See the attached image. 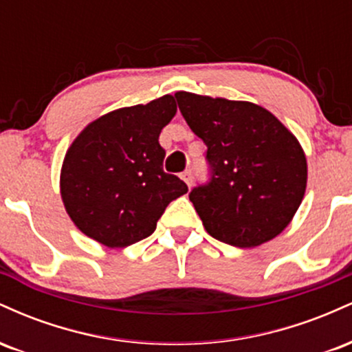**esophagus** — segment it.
<instances>
[{
  "label": "esophagus",
  "instance_id": "obj_1",
  "mask_svg": "<svg viewBox=\"0 0 352 352\" xmlns=\"http://www.w3.org/2000/svg\"><path fill=\"white\" fill-rule=\"evenodd\" d=\"M180 179L184 180L185 184L188 185V187H192V172H190V170L184 172V173H182V175H180Z\"/></svg>",
  "mask_w": 352,
  "mask_h": 352
}]
</instances>
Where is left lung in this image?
I'll use <instances>...</instances> for the list:
<instances>
[{
	"mask_svg": "<svg viewBox=\"0 0 352 352\" xmlns=\"http://www.w3.org/2000/svg\"><path fill=\"white\" fill-rule=\"evenodd\" d=\"M175 98L208 148L212 179L188 195L205 230L240 248L280 235L300 208L308 182L305 151L293 132L246 100L185 91Z\"/></svg>",
	"mask_w": 352,
	"mask_h": 352,
	"instance_id": "1",
	"label": "left lung"
}]
</instances>
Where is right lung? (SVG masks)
I'll return each instance as SVG.
<instances>
[{
  "mask_svg": "<svg viewBox=\"0 0 352 352\" xmlns=\"http://www.w3.org/2000/svg\"><path fill=\"white\" fill-rule=\"evenodd\" d=\"M177 112L173 96L116 109L72 140L60 167V199L84 235L124 248L152 235L172 200L188 192L165 173L159 135Z\"/></svg>",
  "mask_w": 352,
  "mask_h": 352,
  "instance_id": "right-lung-1",
  "label": "right lung"
}]
</instances>
